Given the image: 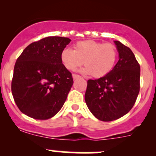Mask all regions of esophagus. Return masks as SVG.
I'll use <instances>...</instances> for the list:
<instances>
[{"label":"esophagus","instance_id":"esophagus-1","mask_svg":"<svg viewBox=\"0 0 156 156\" xmlns=\"http://www.w3.org/2000/svg\"><path fill=\"white\" fill-rule=\"evenodd\" d=\"M72 77H73L74 79H78V78H81V76H80L79 75H77V74H73V75H72Z\"/></svg>","mask_w":156,"mask_h":156}]
</instances>
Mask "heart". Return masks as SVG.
I'll return each instance as SVG.
<instances>
[{"label": "heart", "instance_id": "obj_1", "mask_svg": "<svg viewBox=\"0 0 156 156\" xmlns=\"http://www.w3.org/2000/svg\"><path fill=\"white\" fill-rule=\"evenodd\" d=\"M118 50L114 44L94 40L78 41L74 50L65 48L61 53V61L65 68L75 71L84 63L83 72L94 78L107 75L117 62Z\"/></svg>", "mask_w": 156, "mask_h": 156}]
</instances>
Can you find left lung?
Here are the masks:
<instances>
[{
	"mask_svg": "<svg viewBox=\"0 0 156 156\" xmlns=\"http://www.w3.org/2000/svg\"><path fill=\"white\" fill-rule=\"evenodd\" d=\"M119 60L104 77L87 81L85 102L99 120L111 122L126 115L134 105L140 91V66L128 47L115 41Z\"/></svg>",
	"mask_w": 156,
	"mask_h": 156,
	"instance_id": "8db88e82",
	"label": "left lung"
}]
</instances>
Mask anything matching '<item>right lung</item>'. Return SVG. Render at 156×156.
<instances>
[{"instance_id":"add662e5","label":"right lung","mask_w":156,"mask_h":156,"mask_svg":"<svg viewBox=\"0 0 156 156\" xmlns=\"http://www.w3.org/2000/svg\"><path fill=\"white\" fill-rule=\"evenodd\" d=\"M70 41L68 37H44L30 44L16 59L11 90L25 115L46 120L62 107L73 84L72 73L61 61Z\"/></svg>"}]
</instances>
